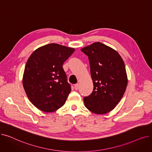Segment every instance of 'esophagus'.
Wrapping results in <instances>:
<instances>
[{
	"label": "esophagus",
	"mask_w": 152,
	"mask_h": 152,
	"mask_svg": "<svg viewBox=\"0 0 152 152\" xmlns=\"http://www.w3.org/2000/svg\"><path fill=\"white\" fill-rule=\"evenodd\" d=\"M75 90H77L79 89V84H75Z\"/></svg>",
	"instance_id": "34e87169"
}]
</instances>
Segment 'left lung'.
Wrapping results in <instances>:
<instances>
[{
  "label": "left lung",
  "instance_id": "obj_1",
  "mask_svg": "<svg viewBox=\"0 0 152 152\" xmlns=\"http://www.w3.org/2000/svg\"><path fill=\"white\" fill-rule=\"evenodd\" d=\"M88 57L94 89L84 97L85 107L95 114L112 110L123 97L127 84L124 63L111 47L97 42L81 50Z\"/></svg>",
  "mask_w": 152,
  "mask_h": 152
}]
</instances>
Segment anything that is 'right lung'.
<instances>
[{
	"mask_svg": "<svg viewBox=\"0 0 152 152\" xmlns=\"http://www.w3.org/2000/svg\"><path fill=\"white\" fill-rule=\"evenodd\" d=\"M73 48L49 44L36 50L28 58L23 84L31 102L40 110L52 112L61 107L71 92L63 64Z\"/></svg>",
	"mask_w": 152,
	"mask_h": 152,
	"instance_id": "obj_1",
	"label": "right lung"
}]
</instances>
